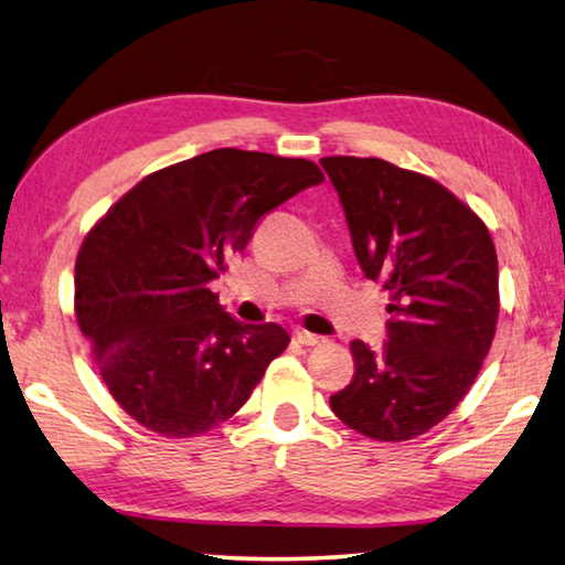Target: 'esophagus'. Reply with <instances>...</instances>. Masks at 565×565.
I'll use <instances>...</instances> for the list:
<instances>
[{
    "label": "esophagus",
    "mask_w": 565,
    "mask_h": 565,
    "mask_svg": "<svg viewBox=\"0 0 565 565\" xmlns=\"http://www.w3.org/2000/svg\"><path fill=\"white\" fill-rule=\"evenodd\" d=\"M296 341H299L301 345H321L323 343V335H316V333H309V331H299V333H296Z\"/></svg>",
    "instance_id": "34e87169"
}]
</instances>
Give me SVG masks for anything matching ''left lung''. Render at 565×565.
Instances as JSON below:
<instances>
[{
  "mask_svg": "<svg viewBox=\"0 0 565 565\" xmlns=\"http://www.w3.org/2000/svg\"><path fill=\"white\" fill-rule=\"evenodd\" d=\"M367 279L387 291V341L351 343L355 373L331 409L377 443L433 429L477 381L499 321V264L479 214L423 172L321 158Z\"/></svg>",
  "mask_w": 565,
  "mask_h": 565,
  "instance_id": "1",
  "label": "left lung"
}]
</instances>
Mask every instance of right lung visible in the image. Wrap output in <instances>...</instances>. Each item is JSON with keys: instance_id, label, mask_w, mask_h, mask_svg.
I'll use <instances>...</instances> for the list:
<instances>
[{"instance_id": "obj_1", "label": "right lung", "mask_w": 565, "mask_h": 565, "mask_svg": "<svg viewBox=\"0 0 565 565\" xmlns=\"http://www.w3.org/2000/svg\"><path fill=\"white\" fill-rule=\"evenodd\" d=\"M323 172L311 160L220 148L150 172L88 230L74 311L113 399L150 433L200 437L237 413L289 345L239 323L210 281L256 224Z\"/></svg>"}]
</instances>
